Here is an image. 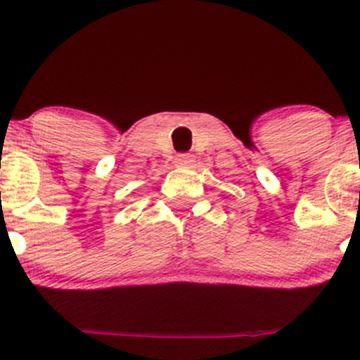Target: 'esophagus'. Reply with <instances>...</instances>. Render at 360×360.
<instances>
[{
    "mask_svg": "<svg viewBox=\"0 0 360 360\" xmlns=\"http://www.w3.org/2000/svg\"><path fill=\"white\" fill-rule=\"evenodd\" d=\"M193 162L194 155H191V153H178V155H174V164L176 166H191Z\"/></svg>",
    "mask_w": 360,
    "mask_h": 360,
    "instance_id": "34e87169",
    "label": "esophagus"
}]
</instances>
